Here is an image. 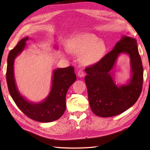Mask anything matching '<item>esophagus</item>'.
<instances>
[{"instance_id": "34e87169", "label": "esophagus", "mask_w": 150, "mask_h": 150, "mask_svg": "<svg viewBox=\"0 0 150 150\" xmlns=\"http://www.w3.org/2000/svg\"><path fill=\"white\" fill-rule=\"evenodd\" d=\"M77 75L79 77H83L84 76V73L83 71H82V70H79L77 73Z\"/></svg>"}]
</instances>
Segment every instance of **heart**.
Segmentation results:
<instances>
[{"label":"heart","instance_id":"1","mask_svg":"<svg viewBox=\"0 0 150 150\" xmlns=\"http://www.w3.org/2000/svg\"><path fill=\"white\" fill-rule=\"evenodd\" d=\"M69 52L81 55V62L91 65L102 59L106 52L105 44L94 34L79 35L69 40L67 46Z\"/></svg>","mask_w":150,"mask_h":150}]
</instances>
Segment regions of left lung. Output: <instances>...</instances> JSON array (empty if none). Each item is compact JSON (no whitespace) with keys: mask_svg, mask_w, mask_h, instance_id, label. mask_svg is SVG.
<instances>
[{"mask_svg":"<svg viewBox=\"0 0 150 150\" xmlns=\"http://www.w3.org/2000/svg\"><path fill=\"white\" fill-rule=\"evenodd\" d=\"M122 53L130 57L132 74L126 85L118 86L111 70ZM85 71L89 103L94 114L110 117L123 113L136 103L142 88L143 67L136 39L123 35L110 52Z\"/></svg>","mask_w":150,"mask_h":150,"instance_id":"left-lung-1","label":"left lung"}]
</instances>
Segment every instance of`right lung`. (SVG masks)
<instances>
[{"label": "right lung", "mask_w": 150, "mask_h": 150, "mask_svg": "<svg viewBox=\"0 0 150 150\" xmlns=\"http://www.w3.org/2000/svg\"><path fill=\"white\" fill-rule=\"evenodd\" d=\"M28 39V37L23 38L9 53L6 70L8 90L16 105L27 117L40 122H52L61 117L66 110L67 91L77 79L74 68L68 66L54 69L51 90L45 99L38 103L28 100L21 94L17 86L14 75V61L26 47V42Z\"/></svg>", "instance_id": "add662e5"}]
</instances>
